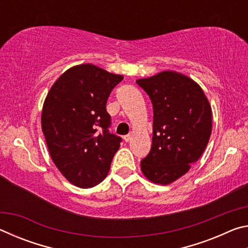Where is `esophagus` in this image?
<instances>
[{"label": "esophagus", "instance_id": "1", "mask_svg": "<svg viewBox=\"0 0 248 248\" xmlns=\"http://www.w3.org/2000/svg\"><path fill=\"white\" fill-rule=\"evenodd\" d=\"M131 137H132V133H129V134H125V136L124 137V140L125 142H129L130 140H131Z\"/></svg>", "mask_w": 248, "mask_h": 248}]
</instances>
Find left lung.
I'll use <instances>...</instances> for the list:
<instances>
[{"instance_id": "1", "label": "left lung", "mask_w": 248, "mask_h": 248, "mask_svg": "<svg viewBox=\"0 0 248 248\" xmlns=\"http://www.w3.org/2000/svg\"><path fill=\"white\" fill-rule=\"evenodd\" d=\"M137 83L153 105L152 146L141 161L142 173L152 183L169 185L202 155L211 136V106L198 84L173 71Z\"/></svg>"}]
</instances>
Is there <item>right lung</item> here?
Wrapping results in <instances>:
<instances>
[{"mask_svg": "<svg viewBox=\"0 0 248 248\" xmlns=\"http://www.w3.org/2000/svg\"><path fill=\"white\" fill-rule=\"evenodd\" d=\"M124 77L93 64L66 70L46 97L41 128L52 161L79 188L106 177L121 138L109 132L107 99Z\"/></svg>", "mask_w": 248, "mask_h": 248, "instance_id": "right-lung-1", "label": "right lung"}]
</instances>
